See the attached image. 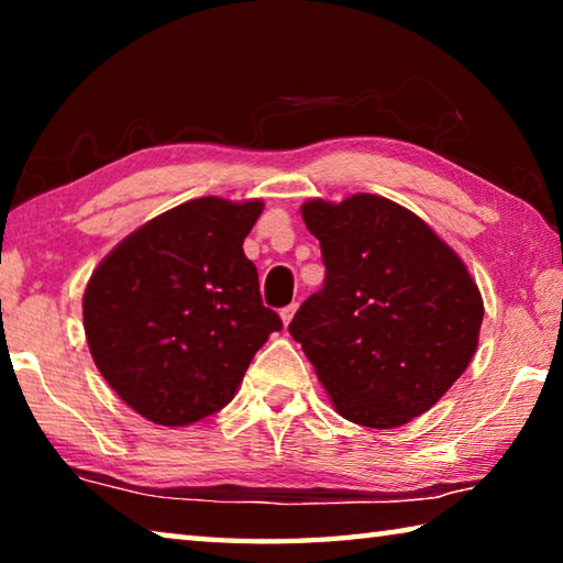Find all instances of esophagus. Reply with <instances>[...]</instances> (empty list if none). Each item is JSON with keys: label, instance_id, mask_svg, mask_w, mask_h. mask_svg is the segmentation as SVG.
I'll use <instances>...</instances> for the list:
<instances>
[{"label": "esophagus", "instance_id": "1", "mask_svg": "<svg viewBox=\"0 0 563 563\" xmlns=\"http://www.w3.org/2000/svg\"><path fill=\"white\" fill-rule=\"evenodd\" d=\"M295 310H298V302L285 305V308L280 310V318H283V325H285V328L290 325V320H292V316H295Z\"/></svg>", "mask_w": 563, "mask_h": 563}]
</instances>
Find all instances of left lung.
<instances>
[{
  "mask_svg": "<svg viewBox=\"0 0 563 563\" xmlns=\"http://www.w3.org/2000/svg\"><path fill=\"white\" fill-rule=\"evenodd\" d=\"M325 280L288 325L350 422L393 430L437 405L470 365L479 288L422 218L387 198L308 201Z\"/></svg>",
  "mask_w": 563,
  "mask_h": 563,
  "instance_id": "8db88e82",
  "label": "left lung"
}]
</instances>
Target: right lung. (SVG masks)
<instances>
[{"instance_id":"right-lung-1","label":"right lung","mask_w":563,"mask_h":563,"mask_svg":"<svg viewBox=\"0 0 563 563\" xmlns=\"http://www.w3.org/2000/svg\"><path fill=\"white\" fill-rule=\"evenodd\" d=\"M261 213V201L196 198L123 238L93 271L84 292L91 357L141 417L184 427L223 409L283 328L243 253Z\"/></svg>"}]
</instances>
